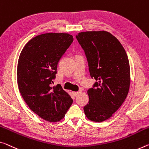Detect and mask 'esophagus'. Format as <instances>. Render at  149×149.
I'll list each match as a JSON object with an SVG mask.
<instances>
[{"instance_id": "34e87169", "label": "esophagus", "mask_w": 149, "mask_h": 149, "mask_svg": "<svg viewBox=\"0 0 149 149\" xmlns=\"http://www.w3.org/2000/svg\"><path fill=\"white\" fill-rule=\"evenodd\" d=\"M80 93V91H73L72 93L74 94V95H77V94H79Z\"/></svg>"}]
</instances>
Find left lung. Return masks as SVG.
<instances>
[{
  "label": "left lung",
  "mask_w": 149,
  "mask_h": 149,
  "mask_svg": "<svg viewBox=\"0 0 149 149\" xmlns=\"http://www.w3.org/2000/svg\"><path fill=\"white\" fill-rule=\"evenodd\" d=\"M77 41L86 53L91 77L96 82L87 91L89 100L84 107L87 119L102 122L111 117L128 95L131 72L122 44L110 32L78 33Z\"/></svg>",
  "instance_id": "1"
}]
</instances>
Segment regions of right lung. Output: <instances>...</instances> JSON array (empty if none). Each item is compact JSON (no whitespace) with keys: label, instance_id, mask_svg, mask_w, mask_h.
Returning a JSON list of instances; mask_svg holds the SVG:
<instances>
[{"label":"right lung","instance_id":"right-lung-1","mask_svg":"<svg viewBox=\"0 0 149 149\" xmlns=\"http://www.w3.org/2000/svg\"><path fill=\"white\" fill-rule=\"evenodd\" d=\"M74 38L68 33H46L28 41L21 51L17 66L18 89L24 100L42 119H63L73 100L60 84L51 87L59 60Z\"/></svg>","mask_w":149,"mask_h":149}]
</instances>
